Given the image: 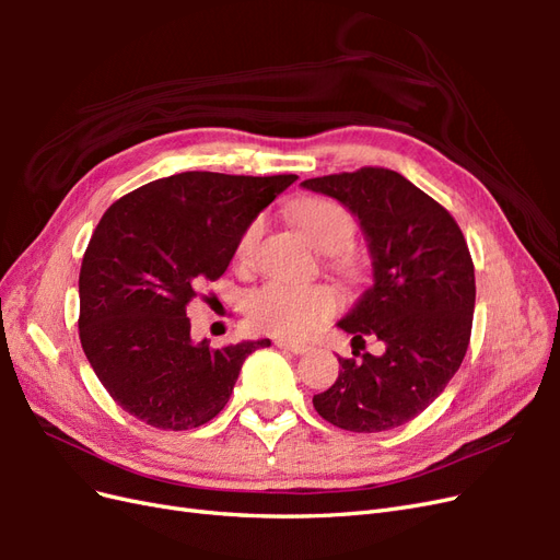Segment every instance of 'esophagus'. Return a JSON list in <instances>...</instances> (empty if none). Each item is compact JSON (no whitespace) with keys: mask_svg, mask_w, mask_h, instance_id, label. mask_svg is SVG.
<instances>
[{"mask_svg":"<svg viewBox=\"0 0 560 560\" xmlns=\"http://www.w3.org/2000/svg\"><path fill=\"white\" fill-rule=\"evenodd\" d=\"M276 346L278 348H282V350H290V352H294V354H303V352H308L311 350V346H306V343H296V341H276Z\"/></svg>","mask_w":560,"mask_h":560,"instance_id":"obj_1","label":"esophagus"}]
</instances>
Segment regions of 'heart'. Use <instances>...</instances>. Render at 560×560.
Here are the masks:
<instances>
[{
	"instance_id": "1",
	"label": "heart",
	"mask_w": 560,
	"mask_h": 560,
	"mask_svg": "<svg viewBox=\"0 0 560 560\" xmlns=\"http://www.w3.org/2000/svg\"><path fill=\"white\" fill-rule=\"evenodd\" d=\"M292 214L322 252H338V268L354 270V257L346 249L358 235V219L343 202L317 196L301 198L292 206ZM259 238L261 222L254 219L235 245L238 264L247 266L254 259ZM338 311H341V294L327 284L294 287L284 282H266L259 290H254L245 303V313L254 329L282 338L311 336L322 322H327Z\"/></svg>"
}]
</instances>
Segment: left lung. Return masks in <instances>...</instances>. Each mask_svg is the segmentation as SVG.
Listing matches in <instances>:
<instances>
[{
    "label": "left lung",
    "mask_w": 560,
    "mask_h": 560,
    "mask_svg": "<svg viewBox=\"0 0 560 560\" xmlns=\"http://www.w3.org/2000/svg\"><path fill=\"white\" fill-rule=\"evenodd\" d=\"M360 219L374 254V287L338 327L385 343L381 358H338L336 383L315 411L348 432H385L413 420L444 393L471 336L474 264L451 212L387 167H360L301 182Z\"/></svg>",
    "instance_id": "left-lung-1"
}]
</instances>
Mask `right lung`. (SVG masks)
Wrapping results in <instances>:
<instances>
[{"label":"right lung","mask_w":560,"mask_h":560,"mask_svg":"<svg viewBox=\"0 0 560 560\" xmlns=\"http://www.w3.org/2000/svg\"><path fill=\"white\" fill-rule=\"evenodd\" d=\"M296 175L179 173L107 208L79 273L81 348L124 411L156 430H194L224 409L264 341H191L186 306L224 276L235 245Z\"/></svg>","instance_id":"right-lung-1"}]
</instances>
